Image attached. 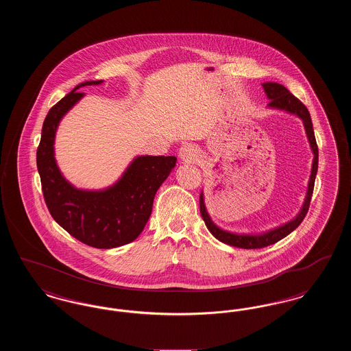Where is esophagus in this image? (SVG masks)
<instances>
[{"instance_id":"1","label":"esophagus","mask_w":351,"mask_h":351,"mask_svg":"<svg viewBox=\"0 0 351 351\" xmlns=\"http://www.w3.org/2000/svg\"><path fill=\"white\" fill-rule=\"evenodd\" d=\"M179 156L183 159L184 162H195L197 159V150L192 145H184L183 147L179 150Z\"/></svg>"}]
</instances>
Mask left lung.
Wrapping results in <instances>:
<instances>
[{
	"label": "left lung",
	"instance_id": "left-lung-1",
	"mask_svg": "<svg viewBox=\"0 0 351 351\" xmlns=\"http://www.w3.org/2000/svg\"><path fill=\"white\" fill-rule=\"evenodd\" d=\"M262 86H263L265 93H266V96L269 100L267 104L268 109L285 112L288 114L300 118L302 121L305 134H306L311 150L313 154V162H312V169H311V176H309V182H308L305 199H304V202L301 205L299 213L283 225H279L274 229H269V230L262 232V233H234V232H229V230H225V229L219 228L217 223L210 217V215L206 209V205H205L204 191H201V216H202V219H204L208 230L213 234L218 241H221L222 243L230 245L234 247H239V249H262V247H266V246L276 243L278 241L283 239L284 237H287L288 234L292 233L302 222L304 217L306 216V212H308L309 204H311V199H312V193H313V188H315L316 175H317V143H316L315 132H313V126H312V119H311V114H309L308 109L305 108V105L300 100H298L292 93H289V90L282 84L266 82V83L262 84Z\"/></svg>",
	"mask_w": 351,
	"mask_h": 351
}]
</instances>
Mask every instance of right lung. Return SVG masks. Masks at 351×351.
<instances>
[{
  "mask_svg": "<svg viewBox=\"0 0 351 351\" xmlns=\"http://www.w3.org/2000/svg\"><path fill=\"white\" fill-rule=\"evenodd\" d=\"M84 82L53 105L42 128L36 166L45 201L52 218L88 246L114 249L128 245L145 229L159 186L176 166V156L138 155L114 183L102 189H83L69 183L55 159V136L60 121L83 99Z\"/></svg>",
  "mask_w": 351,
  "mask_h": 351,
  "instance_id": "add662e5",
  "label": "right lung"
}]
</instances>
